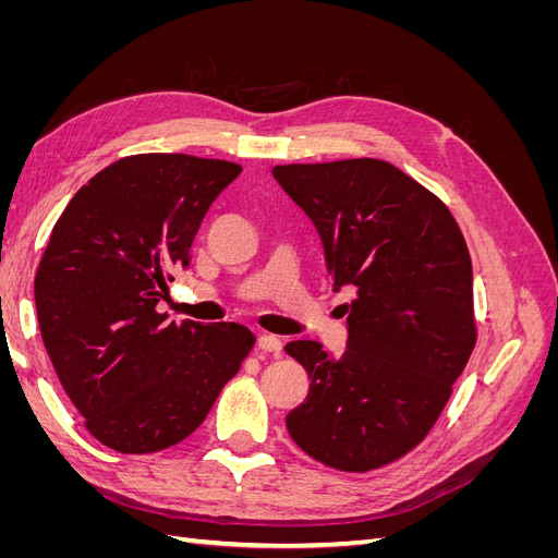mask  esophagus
<instances>
[{
  "instance_id": "1",
  "label": "esophagus",
  "mask_w": 558,
  "mask_h": 558,
  "mask_svg": "<svg viewBox=\"0 0 558 558\" xmlns=\"http://www.w3.org/2000/svg\"><path fill=\"white\" fill-rule=\"evenodd\" d=\"M281 340L277 335H260L258 337V349H263V351H267V353H275V356H279L281 353Z\"/></svg>"
}]
</instances>
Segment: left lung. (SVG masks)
Wrapping results in <instances>:
<instances>
[{
  "mask_svg": "<svg viewBox=\"0 0 558 558\" xmlns=\"http://www.w3.org/2000/svg\"><path fill=\"white\" fill-rule=\"evenodd\" d=\"M272 177L316 226L332 289H351L347 349L298 340L310 393L286 416L293 442L347 472L414 449L475 349L472 263L451 211L396 165L353 158L277 165Z\"/></svg>",
  "mask_w": 558,
  "mask_h": 558,
  "instance_id": "left-lung-1",
  "label": "left lung"
}]
</instances>
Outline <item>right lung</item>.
Listing matches in <instances>:
<instances>
[{"label": "right lung", "mask_w": 558, "mask_h": 558, "mask_svg": "<svg viewBox=\"0 0 558 558\" xmlns=\"http://www.w3.org/2000/svg\"><path fill=\"white\" fill-rule=\"evenodd\" d=\"M240 172L185 154L121 158L81 185L50 232L35 277L41 340L86 428L116 451L185 440L256 342L240 324H174L156 310Z\"/></svg>", "instance_id": "1"}]
</instances>
